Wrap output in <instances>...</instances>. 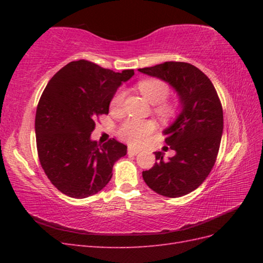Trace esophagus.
Here are the masks:
<instances>
[{"label":"esophagus","mask_w":263,"mask_h":263,"mask_svg":"<svg viewBox=\"0 0 263 263\" xmlns=\"http://www.w3.org/2000/svg\"><path fill=\"white\" fill-rule=\"evenodd\" d=\"M140 151V149L138 148H134V147H128V155H132V156H135L137 155Z\"/></svg>","instance_id":"esophagus-1"}]
</instances>
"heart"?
Returning a JSON list of instances; mask_svg holds the SVG:
<instances>
[{
	"mask_svg": "<svg viewBox=\"0 0 263 263\" xmlns=\"http://www.w3.org/2000/svg\"><path fill=\"white\" fill-rule=\"evenodd\" d=\"M139 92L151 103V104H159L156 107V112L161 116H168L173 112V106L166 103H162L169 94V86L165 82L159 79H148V80L140 81L137 84ZM124 101V92L118 91L110 102V106L114 109L121 108ZM155 129L154 123L149 121H141V119L129 118L125 121L119 127L118 135L123 140L130 142V144H139L147 135L153 133Z\"/></svg>",
	"mask_w": 263,
	"mask_h": 263,
	"instance_id": "b5f03b06",
	"label": "heart"
}]
</instances>
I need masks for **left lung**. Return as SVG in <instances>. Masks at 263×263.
Listing matches in <instances>:
<instances>
[{
    "label": "left lung",
    "mask_w": 263,
    "mask_h": 263,
    "mask_svg": "<svg viewBox=\"0 0 263 263\" xmlns=\"http://www.w3.org/2000/svg\"><path fill=\"white\" fill-rule=\"evenodd\" d=\"M139 72L168 83L177 92L180 112L163 130L176 155L156 151V163L142 171L146 184L166 197L192 192L208 178L218 154L224 118L216 90L202 71L186 62L168 61Z\"/></svg>",
    "instance_id": "left-lung-1"
}]
</instances>
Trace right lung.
Wrapping results in <instances>:
<instances>
[{
	"instance_id": "right-lung-1",
	"label": "right lung",
	"mask_w": 263,
	"mask_h": 263,
	"mask_svg": "<svg viewBox=\"0 0 263 263\" xmlns=\"http://www.w3.org/2000/svg\"><path fill=\"white\" fill-rule=\"evenodd\" d=\"M134 70L69 62L55 73L39 100L35 133L39 161L52 184L70 197L97 194L113 176V165L127 154L116 139L100 145L91 139L95 119L108 114L109 103Z\"/></svg>"
}]
</instances>
